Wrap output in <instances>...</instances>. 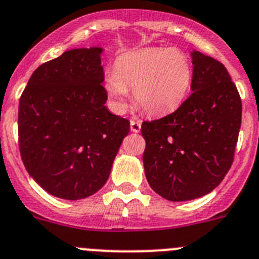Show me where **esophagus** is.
<instances>
[{
  "instance_id": "34e87169",
  "label": "esophagus",
  "mask_w": 259,
  "mask_h": 259,
  "mask_svg": "<svg viewBox=\"0 0 259 259\" xmlns=\"http://www.w3.org/2000/svg\"><path fill=\"white\" fill-rule=\"evenodd\" d=\"M130 124H131V131L132 132H140L141 131V122L140 120H135L132 119L131 122H130Z\"/></svg>"
}]
</instances>
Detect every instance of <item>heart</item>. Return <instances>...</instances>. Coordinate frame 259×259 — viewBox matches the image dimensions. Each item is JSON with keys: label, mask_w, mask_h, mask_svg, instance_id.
Segmentation results:
<instances>
[{"label": "heart", "mask_w": 259, "mask_h": 259, "mask_svg": "<svg viewBox=\"0 0 259 259\" xmlns=\"http://www.w3.org/2000/svg\"><path fill=\"white\" fill-rule=\"evenodd\" d=\"M194 78L193 63L179 49L151 47L125 52L115 60L114 72L105 75L111 108L125 109L128 89L137 105L149 115H164L181 106Z\"/></svg>", "instance_id": "1"}]
</instances>
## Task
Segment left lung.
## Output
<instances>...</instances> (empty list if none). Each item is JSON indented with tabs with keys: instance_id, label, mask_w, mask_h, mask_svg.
Here are the masks:
<instances>
[{
	"instance_id": "1",
	"label": "left lung",
	"mask_w": 259,
	"mask_h": 259,
	"mask_svg": "<svg viewBox=\"0 0 259 259\" xmlns=\"http://www.w3.org/2000/svg\"><path fill=\"white\" fill-rule=\"evenodd\" d=\"M193 94L175 113L144 122L146 180L156 194L186 201L210 193L229 172L241 125V100L225 65L194 50Z\"/></svg>"
}]
</instances>
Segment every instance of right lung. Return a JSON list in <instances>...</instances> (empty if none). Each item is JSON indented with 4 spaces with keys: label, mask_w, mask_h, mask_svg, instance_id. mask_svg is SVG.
Returning <instances> with one entry per match:
<instances>
[{
    "label": "right lung",
    "mask_w": 259,
    "mask_h": 259,
    "mask_svg": "<svg viewBox=\"0 0 259 259\" xmlns=\"http://www.w3.org/2000/svg\"><path fill=\"white\" fill-rule=\"evenodd\" d=\"M101 47L73 49L33 72L19 101V149L30 177L79 200L108 181L130 122L105 106Z\"/></svg>",
    "instance_id": "right-lung-1"
}]
</instances>
